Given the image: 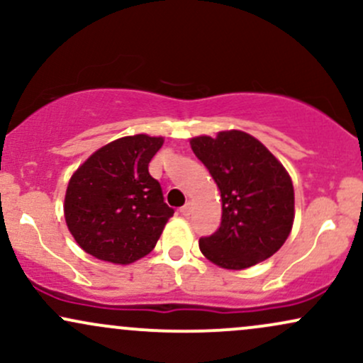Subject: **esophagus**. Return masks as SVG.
<instances>
[{"label":"esophagus","mask_w":363,"mask_h":363,"mask_svg":"<svg viewBox=\"0 0 363 363\" xmlns=\"http://www.w3.org/2000/svg\"><path fill=\"white\" fill-rule=\"evenodd\" d=\"M191 213H193V205H191V203H186V205L181 208V215L182 216H189Z\"/></svg>","instance_id":"obj_1"}]
</instances>
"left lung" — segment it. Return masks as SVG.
Masks as SVG:
<instances>
[{
    "label": "left lung",
    "mask_w": 363,
    "mask_h": 363,
    "mask_svg": "<svg viewBox=\"0 0 363 363\" xmlns=\"http://www.w3.org/2000/svg\"><path fill=\"white\" fill-rule=\"evenodd\" d=\"M222 196V222L199 239L206 259L245 269L272 257L290 235L295 216L294 184L285 167L259 140L244 131L191 140Z\"/></svg>",
    "instance_id": "left-lung-1"
}]
</instances>
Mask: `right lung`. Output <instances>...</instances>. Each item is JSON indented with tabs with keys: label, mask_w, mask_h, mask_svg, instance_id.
Here are the masks:
<instances>
[{
	"label": "right lung",
	"mask_w": 363,
	"mask_h": 363,
	"mask_svg": "<svg viewBox=\"0 0 363 363\" xmlns=\"http://www.w3.org/2000/svg\"><path fill=\"white\" fill-rule=\"evenodd\" d=\"M160 136L114 140L91 153L68 182L65 218L85 252L129 264L153 251L174 215L148 164L162 148Z\"/></svg>",
	"instance_id": "obj_1"
}]
</instances>
